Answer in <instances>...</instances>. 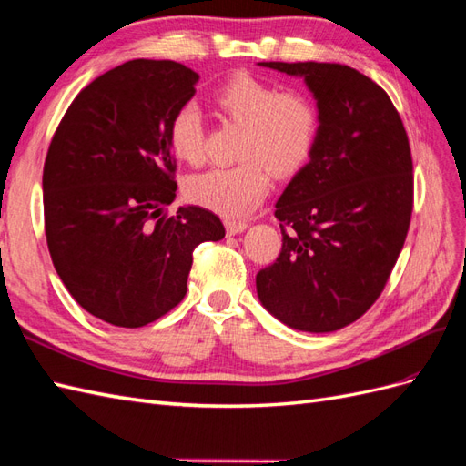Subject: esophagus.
<instances>
[{"instance_id": "obj_1", "label": "esophagus", "mask_w": 466, "mask_h": 466, "mask_svg": "<svg viewBox=\"0 0 466 466\" xmlns=\"http://www.w3.org/2000/svg\"><path fill=\"white\" fill-rule=\"evenodd\" d=\"M224 226H226V232H228L230 236L234 234H240L248 228V222L246 220H234V218H226L224 220Z\"/></svg>"}]
</instances>
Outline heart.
<instances>
[{"label":"heart","instance_id":"heart-1","mask_svg":"<svg viewBox=\"0 0 466 466\" xmlns=\"http://www.w3.org/2000/svg\"><path fill=\"white\" fill-rule=\"evenodd\" d=\"M214 102L246 129L238 146V159L242 161L188 177L185 195L224 217H238L266 198L271 173L279 178L291 177L311 159L320 112L305 94L281 92L271 82L248 75L222 85ZM205 119L195 104H185L173 114L167 137L177 159L198 165L205 157Z\"/></svg>","mask_w":466,"mask_h":466}]
</instances>
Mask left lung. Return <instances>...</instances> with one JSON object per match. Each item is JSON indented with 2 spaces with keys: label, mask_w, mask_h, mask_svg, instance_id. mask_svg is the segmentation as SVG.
<instances>
[{
  "label": "left lung",
  "mask_w": 466,
  "mask_h": 466,
  "mask_svg": "<svg viewBox=\"0 0 466 466\" xmlns=\"http://www.w3.org/2000/svg\"><path fill=\"white\" fill-rule=\"evenodd\" d=\"M259 65L305 80L320 131L276 205L283 244L258 297L283 325L332 332L376 303L396 266L413 210L410 139L388 94L347 65Z\"/></svg>",
  "instance_id": "1"
}]
</instances>
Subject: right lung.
<instances>
[{
    "label": "right lung",
    "mask_w": 466,
    "mask_h": 466,
    "mask_svg": "<svg viewBox=\"0 0 466 466\" xmlns=\"http://www.w3.org/2000/svg\"><path fill=\"white\" fill-rule=\"evenodd\" d=\"M198 75L175 61L119 65L68 106L43 167L45 234L75 301L106 323L137 329L183 301L193 252L218 242L217 214L175 200L173 114Z\"/></svg>",
    "instance_id": "obj_1"
}]
</instances>
